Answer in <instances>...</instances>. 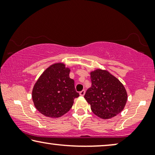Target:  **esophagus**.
<instances>
[{
	"mask_svg": "<svg viewBox=\"0 0 155 155\" xmlns=\"http://www.w3.org/2000/svg\"><path fill=\"white\" fill-rule=\"evenodd\" d=\"M84 94H85V91H84V90H82L81 92H80V96H82V97H83Z\"/></svg>",
	"mask_w": 155,
	"mask_h": 155,
	"instance_id": "1",
	"label": "esophagus"
}]
</instances>
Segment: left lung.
I'll use <instances>...</instances> for the list:
<instances>
[{
    "mask_svg": "<svg viewBox=\"0 0 155 155\" xmlns=\"http://www.w3.org/2000/svg\"><path fill=\"white\" fill-rule=\"evenodd\" d=\"M90 78L92 86L87 90L84 99L93 113L102 119H109L120 114L128 100L124 84L107 70L91 71Z\"/></svg>",
    "mask_w": 155,
    "mask_h": 155,
    "instance_id": "obj_1",
    "label": "left lung"
}]
</instances>
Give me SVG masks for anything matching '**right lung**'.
<instances>
[{"mask_svg": "<svg viewBox=\"0 0 155 155\" xmlns=\"http://www.w3.org/2000/svg\"><path fill=\"white\" fill-rule=\"evenodd\" d=\"M71 69L63 63L51 65L33 87L31 97L37 111L46 117L60 118L69 111L79 97L69 77Z\"/></svg>", "mask_w": 155, "mask_h": 155, "instance_id": "obj_1", "label": "right lung"}]
</instances>
